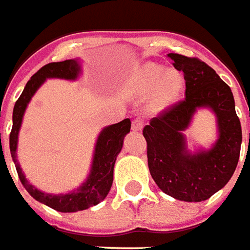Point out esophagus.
Instances as JSON below:
<instances>
[{
	"label": "esophagus",
	"instance_id": "obj_1",
	"mask_svg": "<svg viewBox=\"0 0 250 250\" xmlns=\"http://www.w3.org/2000/svg\"><path fill=\"white\" fill-rule=\"evenodd\" d=\"M143 125H144L143 120H140V118H134L133 122H132V129H133V130H141V129H143Z\"/></svg>",
	"mask_w": 250,
	"mask_h": 250
}]
</instances>
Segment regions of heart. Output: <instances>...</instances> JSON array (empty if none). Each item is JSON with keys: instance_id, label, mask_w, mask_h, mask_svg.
Returning <instances> with one entry per match:
<instances>
[{"instance_id": "b5f03b06", "label": "heart", "mask_w": 250, "mask_h": 250, "mask_svg": "<svg viewBox=\"0 0 250 250\" xmlns=\"http://www.w3.org/2000/svg\"><path fill=\"white\" fill-rule=\"evenodd\" d=\"M157 85L153 109L163 110L178 100L182 91V78L178 72H164V68L156 64H145L136 77V90L140 94H148Z\"/></svg>"}]
</instances>
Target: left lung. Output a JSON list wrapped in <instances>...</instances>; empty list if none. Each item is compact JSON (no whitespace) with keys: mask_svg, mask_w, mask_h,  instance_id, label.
<instances>
[{"mask_svg":"<svg viewBox=\"0 0 250 250\" xmlns=\"http://www.w3.org/2000/svg\"><path fill=\"white\" fill-rule=\"evenodd\" d=\"M168 58L185 75L186 97L160 111L143 129L148 167L167 195L185 202L206 201L234 173L241 150V122L231 90L210 65L185 55L168 54ZM198 107H210L216 113L220 137L211 150L191 155L181 132Z\"/></svg>","mask_w":250,"mask_h":250,"instance_id":"8db88e82","label":"left lung"}]
</instances>
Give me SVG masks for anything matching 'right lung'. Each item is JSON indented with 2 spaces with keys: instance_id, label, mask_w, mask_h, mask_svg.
Here are the masks:
<instances>
[{
  "instance_id": "right-lung-1",
  "label": "right lung",
  "mask_w": 250,
  "mask_h": 250,
  "mask_svg": "<svg viewBox=\"0 0 250 250\" xmlns=\"http://www.w3.org/2000/svg\"><path fill=\"white\" fill-rule=\"evenodd\" d=\"M81 71V65L77 60H64V62H54L42 67L33 77L28 81L24 91L21 93L20 98L16 101L15 109H13V126L9 136V146H10V155L15 162L16 169L19 173L21 183L25 187V190L31 194L36 201L42 202L54 210L62 213H74L86 210L88 207L98 205L104 201L106 195L110 191L113 183V169L116 163L117 155L121 152L122 143L125 134L129 133L132 122L129 118L122 120L118 124H113L110 126L105 128L97 140L95 145V153H94L91 172L88 175L87 180L83 183L78 190L68 192V194H60L52 195L42 192L33 186L28 183V180L21 171L20 164L16 159V149H17V137L20 130L21 121L24 111L31 101L33 94L47 78H63V79H75ZM2 149V145H1Z\"/></svg>"
}]
</instances>
